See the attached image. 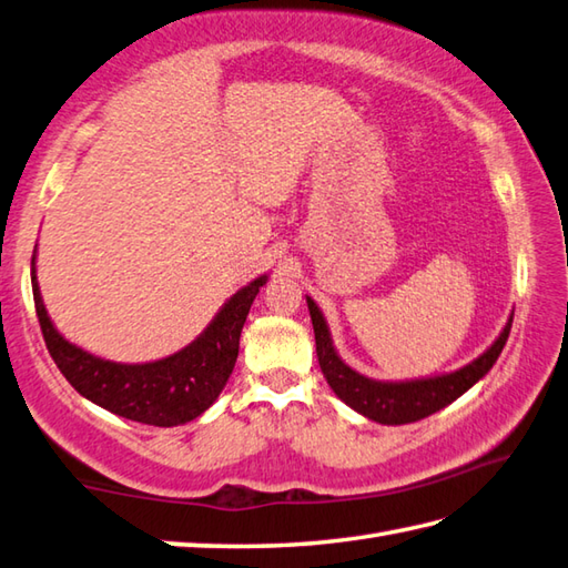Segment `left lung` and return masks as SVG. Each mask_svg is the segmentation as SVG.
<instances>
[{
	"label": "left lung",
	"mask_w": 568,
	"mask_h": 568,
	"mask_svg": "<svg viewBox=\"0 0 568 568\" xmlns=\"http://www.w3.org/2000/svg\"><path fill=\"white\" fill-rule=\"evenodd\" d=\"M307 310L313 317L315 344H317V362L325 374L332 392H335L344 404L357 410L364 418L376 420L384 426H402L414 424V420L426 418L436 410L446 408L455 398L463 396L470 386H475L483 376L493 369L499 352L509 337L513 327V315L507 325L499 332V337L487 347L480 357L470 364L460 366L450 374L424 376V379H406V382H376L354 372L349 364H344L329 337L327 320L313 297L307 295Z\"/></svg>",
	"instance_id": "left-lung-1"
}]
</instances>
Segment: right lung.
<instances>
[{"instance_id": "right-lung-1", "label": "right lung", "mask_w": 568, "mask_h": 568, "mask_svg": "<svg viewBox=\"0 0 568 568\" xmlns=\"http://www.w3.org/2000/svg\"><path fill=\"white\" fill-rule=\"evenodd\" d=\"M268 281L261 275L221 305L206 329L184 349L164 359L122 364L85 352L65 339L51 322L37 281V248L31 258V291L49 354L69 384L110 414L148 426H182L202 416L224 392L236 366L243 322L255 295Z\"/></svg>"}]
</instances>
